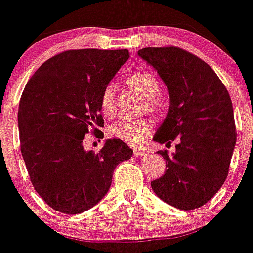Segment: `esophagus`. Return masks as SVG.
Masks as SVG:
<instances>
[{
    "mask_svg": "<svg viewBox=\"0 0 253 253\" xmlns=\"http://www.w3.org/2000/svg\"><path fill=\"white\" fill-rule=\"evenodd\" d=\"M148 152L145 149H140V148H133V156L135 157H143V156H147Z\"/></svg>",
    "mask_w": 253,
    "mask_h": 253,
    "instance_id": "34e87169",
    "label": "esophagus"
}]
</instances>
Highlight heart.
Returning a JSON list of instances; mask_svg holds the SVG:
<instances>
[{"instance_id":"heart-1","label":"heart","mask_w":253,"mask_h":253,"mask_svg":"<svg viewBox=\"0 0 253 253\" xmlns=\"http://www.w3.org/2000/svg\"><path fill=\"white\" fill-rule=\"evenodd\" d=\"M126 83L128 87L147 98L148 106L151 109H156L157 101L156 98L160 92V84L156 77L149 71L140 70L130 74L126 78ZM100 109L105 117L112 118L116 114V92L113 84H106L102 88L100 94ZM152 130V123L148 120H122L114 123L109 133L116 139L128 143L132 145H139L144 143L147 136Z\"/></svg>"}]
</instances>
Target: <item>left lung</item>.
Masks as SVG:
<instances>
[{"label": "left lung", "mask_w": 253, "mask_h": 253, "mask_svg": "<svg viewBox=\"0 0 253 253\" xmlns=\"http://www.w3.org/2000/svg\"><path fill=\"white\" fill-rule=\"evenodd\" d=\"M139 55L168 85L170 106L153 140L175 153L159 151L165 174L151 186L161 200L178 209L203 207L229 174L237 132L231 98L208 63L178 46L144 48Z\"/></svg>", "instance_id": "obj_1"}]
</instances>
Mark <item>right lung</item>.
Listing matches in <instances>:
<instances>
[{"label": "right lung", "mask_w": 253, "mask_h": 253, "mask_svg": "<svg viewBox=\"0 0 253 253\" xmlns=\"http://www.w3.org/2000/svg\"><path fill=\"white\" fill-rule=\"evenodd\" d=\"M128 58V50L77 49L45 61L26 84L18 109L20 152L31 183L57 212L78 214L97 204L113 171L132 149L109 139L98 152L83 140L104 127L102 88Z\"/></svg>", "instance_id": "obj_1"}]
</instances>
